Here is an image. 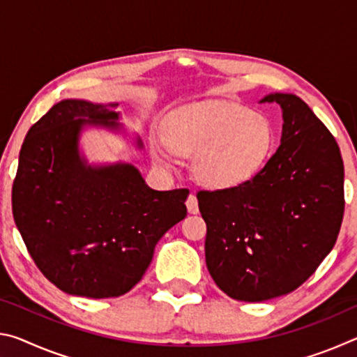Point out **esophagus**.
Masks as SVG:
<instances>
[{"mask_svg": "<svg viewBox=\"0 0 357 357\" xmlns=\"http://www.w3.org/2000/svg\"><path fill=\"white\" fill-rule=\"evenodd\" d=\"M185 206H187V209H189L190 214H197L198 213V200H197V197L193 195V193H190V195L187 197Z\"/></svg>", "mask_w": 357, "mask_h": 357, "instance_id": "1", "label": "esophagus"}]
</instances>
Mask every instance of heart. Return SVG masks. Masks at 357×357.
<instances>
[{
  "label": "heart",
  "instance_id": "heart-1",
  "mask_svg": "<svg viewBox=\"0 0 357 357\" xmlns=\"http://www.w3.org/2000/svg\"><path fill=\"white\" fill-rule=\"evenodd\" d=\"M164 143L172 153L192 157L198 183L227 189L259 172L273 148L274 129L263 113L233 102H208L174 112L164 128ZM153 157L170 167L162 144H154Z\"/></svg>",
  "mask_w": 357,
  "mask_h": 357
}]
</instances>
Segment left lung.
I'll use <instances>...</instances> for the list:
<instances>
[{"mask_svg":"<svg viewBox=\"0 0 357 357\" xmlns=\"http://www.w3.org/2000/svg\"><path fill=\"white\" fill-rule=\"evenodd\" d=\"M261 102L282 108L280 146L245 183L200 190L211 277L229 298L261 302L288 294L334 247L345 211L340 148L294 94Z\"/></svg>","mask_w":357,"mask_h":357,"instance_id":"obj_1","label":"left lung"}]
</instances>
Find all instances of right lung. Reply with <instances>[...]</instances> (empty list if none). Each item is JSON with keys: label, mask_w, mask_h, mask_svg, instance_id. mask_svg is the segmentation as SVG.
Here are the masks:
<instances>
[{"label": "right lung", "mask_w": 357, "mask_h": 357, "mask_svg": "<svg viewBox=\"0 0 357 357\" xmlns=\"http://www.w3.org/2000/svg\"><path fill=\"white\" fill-rule=\"evenodd\" d=\"M114 107L53 105L28 130L12 185L15 225L40 273L61 291L93 299L130 291L159 239L187 215V189L154 190L134 165L93 167L80 155L84 126L121 128Z\"/></svg>", "instance_id": "obj_1"}]
</instances>
